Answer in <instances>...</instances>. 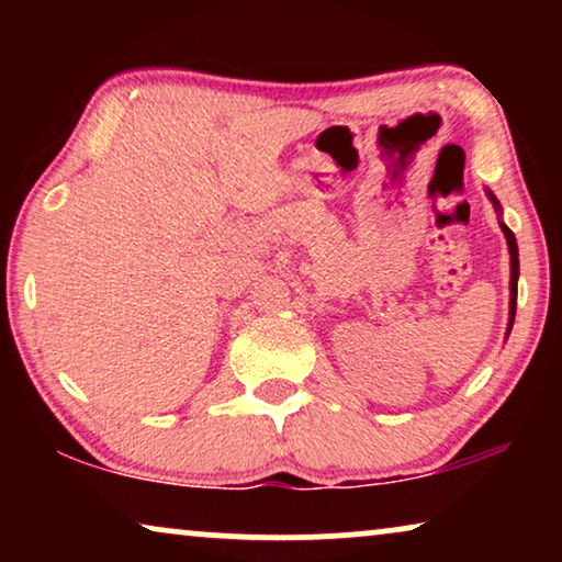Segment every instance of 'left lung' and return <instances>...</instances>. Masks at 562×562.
<instances>
[{"label":"left lung","mask_w":562,"mask_h":562,"mask_svg":"<svg viewBox=\"0 0 562 562\" xmlns=\"http://www.w3.org/2000/svg\"><path fill=\"white\" fill-rule=\"evenodd\" d=\"M491 202L496 204L498 210V202L494 194H488ZM504 235H506V243H509V256H512V302H509V329L514 325V314H517V281H519V250H517V237H514V233L506 225H502Z\"/></svg>","instance_id":"8db88e82"}]
</instances>
